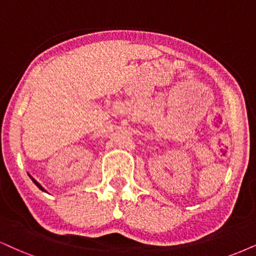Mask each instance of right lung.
<instances>
[{
  "label": "right lung",
  "instance_id": "add662e5",
  "mask_svg": "<svg viewBox=\"0 0 256 256\" xmlns=\"http://www.w3.org/2000/svg\"><path fill=\"white\" fill-rule=\"evenodd\" d=\"M30 178H32V176H30ZM32 180H33V182H34V184H36V185L38 186V188H40V190L45 191V188H42V186H41V185L39 184V182H38L36 180V179H33V178H32Z\"/></svg>",
  "mask_w": 256,
  "mask_h": 256
}]
</instances>
